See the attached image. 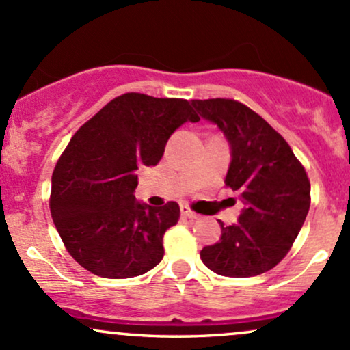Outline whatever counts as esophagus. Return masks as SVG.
<instances>
[{
  "mask_svg": "<svg viewBox=\"0 0 350 350\" xmlns=\"http://www.w3.org/2000/svg\"><path fill=\"white\" fill-rule=\"evenodd\" d=\"M181 215L187 219H198V218H200V216H198V213H194L193 209H191L189 206H186V204L181 206Z\"/></svg>",
  "mask_w": 350,
  "mask_h": 350,
  "instance_id": "esophagus-1",
  "label": "esophagus"
}]
</instances>
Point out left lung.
Segmentation results:
<instances>
[{
	"label": "left lung",
	"instance_id": "1",
	"mask_svg": "<svg viewBox=\"0 0 350 350\" xmlns=\"http://www.w3.org/2000/svg\"><path fill=\"white\" fill-rule=\"evenodd\" d=\"M194 109L226 135L231 164L224 185L246 208L237 224L201 250L209 270L245 278L277 267L292 248L310 208V181L288 142L263 117L233 98L193 100Z\"/></svg>",
	"mask_w": 350,
	"mask_h": 350
}]
</instances>
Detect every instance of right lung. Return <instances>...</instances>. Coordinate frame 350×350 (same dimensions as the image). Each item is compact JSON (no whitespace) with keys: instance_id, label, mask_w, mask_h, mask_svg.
Masks as SVG:
<instances>
[{"instance_id":"right-lung-1","label":"right lung","mask_w":350,"mask_h":350,"mask_svg":"<svg viewBox=\"0 0 350 350\" xmlns=\"http://www.w3.org/2000/svg\"><path fill=\"white\" fill-rule=\"evenodd\" d=\"M187 120L200 117L185 98L129 92L70 139L51 176L50 213L67 252L90 273L132 278L163 260L179 204L137 203L135 171L159 163L167 139Z\"/></svg>"}]
</instances>
